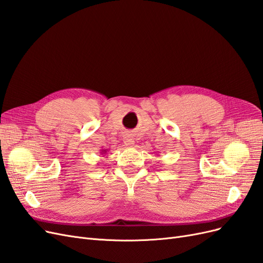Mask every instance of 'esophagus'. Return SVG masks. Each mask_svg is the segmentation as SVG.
<instances>
[{"instance_id": "obj_1", "label": "esophagus", "mask_w": 263, "mask_h": 263, "mask_svg": "<svg viewBox=\"0 0 263 263\" xmlns=\"http://www.w3.org/2000/svg\"><path fill=\"white\" fill-rule=\"evenodd\" d=\"M123 140H124L125 146H127V147H133L134 144H135V139L133 138V136L130 134H126L124 136V139Z\"/></svg>"}]
</instances>
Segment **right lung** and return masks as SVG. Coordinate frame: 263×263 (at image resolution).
<instances>
[{
    "label": "right lung",
    "mask_w": 263,
    "mask_h": 263,
    "mask_svg": "<svg viewBox=\"0 0 263 263\" xmlns=\"http://www.w3.org/2000/svg\"><path fill=\"white\" fill-rule=\"evenodd\" d=\"M106 152H107V149H102L100 153H101V155H105V153H106Z\"/></svg>",
    "instance_id": "add662e5"
}]
</instances>
